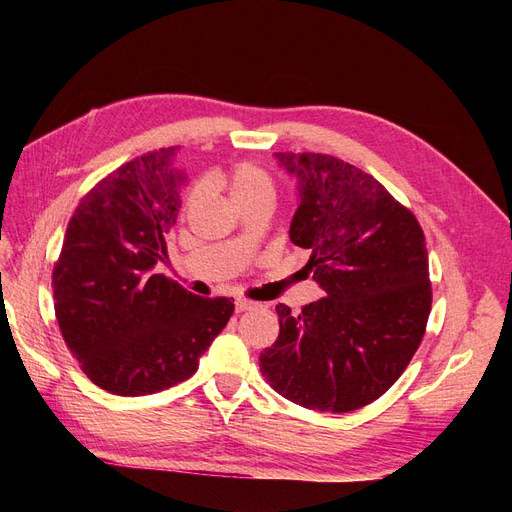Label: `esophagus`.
<instances>
[{
    "label": "esophagus",
    "instance_id": "esophagus-1",
    "mask_svg": "<svg viewBox=\"0 0 512 512\" xmlns=\"http://www.w3.org/2000/svg\"><path fill=\"white\" fill-rule=\"evenodd\" d=\"M254 307H256V303L247 301V299H237V301H235V312H237V314L247 312V309H254Z\"/></svg>",
    "mask_w": 512,
    "mask_h": 512
}]
</instances>
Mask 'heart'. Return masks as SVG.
Segmentation results:
<instances>
[{"label":"heart","mask_w":512,"mask_h":512,"mask_svg":"<svg viewBox=\"0 0 512 512\" xmlns=\"http://www.w3.org/2000/svg\"><path fill=\"white\" fill-rule=\"evenodd\" d=\"M224 188L228 190V196L232 203H241V200L247 198H256V196H273V181L267 175V170H262L256 164H237L235 168H230L228 173L222 177ZM196 196L188 198V205L192 207Z\"/></svg>","instance_id":"heart-1"}]
</instances>
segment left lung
<instances>
[{
    "label": "left lung",
    "instance_id": "8db88e82",
    "mask_svg": "<svg viewBox=\"0 0 512 512\" xmlns=\"http://www.w3.org/2000/svg\"><path fill=\"white\" fill-rule=\"evenodd\" d=\"M297 179L290 241L327 297L275 307L280 337L260 354L273 389L309 410L352 412L404 374L431 309L425 235L374 177L324 153H273Z\"/></svg>",
    "mask_w": 512,
    "mask_h": 512
}]
</instances>
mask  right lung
Returning <instances> with one entry per match:
<instances>
[{
	"label": "right lung",
	"instance_id": "1",
	"mask_svg": "<svg viewBox=\"0 0 512 512\" xmlns=\"http://www.w3.org/2000/svg\"><path fill=\"white\" fill-rule=\"evenodd\" d=\"M179 147L145 153L76 207L53 271L55 314L100 389L141 397L194 376L232 299H205L156 273L181 209Z\"/></svg>",
	"mask_w": 512,
	"mask_h": 512
}]
</instances>
